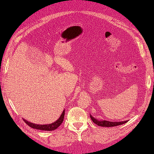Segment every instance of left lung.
I'll list each match as a JSON object with an SVG mask.
<instances>
[{"label":"left lung","instance_id":"1","mask_svg":"<svg viewBox=\"0 0 154 154\" xmlns=\"http://www.w3.org/2000/svg\"><path fill=\"white\" fill-rule=\"evenodd\" d=\"M90 117L93 123H95L96 125H97L99 126H101V127H114V126H117V125H122L124 124L126 122H128V121H124V122H108L106 121V120H98L97 119H95L92 116L90 115Z\"/></svg>","mask_w":154,"mask_h":154}]
</instances>
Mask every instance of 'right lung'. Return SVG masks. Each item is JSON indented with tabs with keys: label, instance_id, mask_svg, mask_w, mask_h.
Wrapping results in <instances>:
<instances>
[{
	"label": "right lung",
	"instance_id": "add662e5",
	"mask_svg": "<svg viewBox=\"0 0 154 154\" xmlns=\"http://www.w3.org/2000/svg\"><path fill=\"white\" fill-rule=\"evenodd\" d=\"M64 116H65V110H63L62 114L60 116L59 118L57 120L56 122L54 123H50V124H47V125H38V124H35V123H31L27 121V120L23 119V121L25 122L27 125L32 128H34L36 129H40V130H44V131H53L55 130L61 124L63 119H64Z\"/></svg>",
	"mask_w": 154,
	"mask_h": 154
}]
</instances>
